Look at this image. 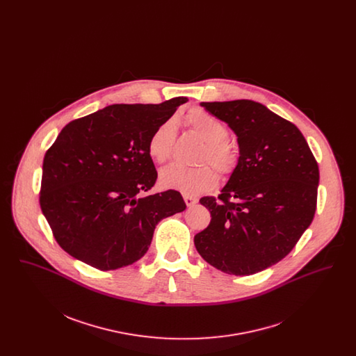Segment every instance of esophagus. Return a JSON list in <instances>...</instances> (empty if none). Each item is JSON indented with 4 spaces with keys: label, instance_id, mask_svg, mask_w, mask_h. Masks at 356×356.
Masks as SVG:
<instances>
[{
    "label": "esophagus",
    "instance_id": "esophagus-1",
    "mask_svg": "<svg viewBox=\"0 0 356 356\" xmlns=\"http://www.w3.org/2000/svg\"><path fill=\"white\" fill-rule=\"evenodd\" d=\"M184 202H186V207H193L195 204L197 203V199L192 197V196H184Z\"/></svg>",
    "mask_w": 356,
    "mask_h": 356
}]
</instances>
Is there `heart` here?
<instances>
[{
  "label": "heart",
  "instance_id": "1",
  "mask_svg": "<svg viewBox=\"0 0 356 356\" xmlns=\"http://www.w3.org/2000/svg\"><path fill=\"white\" fill-rule=\"evenodd\" d=\"M186 125L205 143L202 160L213 164L221 173H231L237 164L236 148L228 143V128L221 120L203 109H192L186 113ZM176 136L175 121L168 120L159 125L148 141V152L156 163L170 160ZM160 186L176 189L186 196H197L219 184V175L211 165L186 168L172 164L160 173Z\"/></svg>",
  "mask_w": 356,
  "mask_h": 356
}]
</instances>
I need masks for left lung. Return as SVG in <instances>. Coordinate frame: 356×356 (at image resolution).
I'll use <instances>...</instances> for the list:
<instances>
[{
    "mask_svg": "<svg viewBox=\"0 0 356 356\" xmlns=\"http://www.w3.org/2000/svg\"><path fill=\"white\" fill-rule=\"evenodd\" d=\"M200 105L235 132L238 160L218 199H200L212 219L195 247L225 273L263 271L284 259L312 222L318 163L298 127L260 102Z\"/></svg>",
    "mask_w": 356,
    "mask_h": 356,
    "instance_id": "8db88e82",
    "label": "left lung"
}]
</instances>
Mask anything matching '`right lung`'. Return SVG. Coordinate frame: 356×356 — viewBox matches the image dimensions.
Returning <instances> with one entry per match:
<instances>
[{
    "mask_svg": "<svg viewBox=\"0 0 356 356\" xmlns=\"http://www.w3.org/2000/svg\"><path fill=\"white\" fill-rule=\"evenodd\" d=\"M186 102L115 104L63 128L44 157L40 205L65 252L102 271L127 267L159 221L186 209L177 191L140 193L157 179L151 136Z\"/></svg>",
    "mask_w": 356,
    "mask_h": 356,
    "instance_id": "obj_1",
    "label": "right lung"
}]
</instances>
